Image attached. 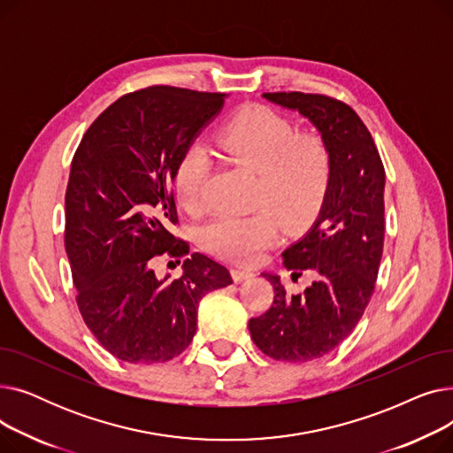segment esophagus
Instances as JSON below:
<instances>
[{
    "mask_svg": "<svg viewBox=\"0 0 453 453\" xmlns=\"http://www.w3.org/2000/svg\"><path fill=\"white\" fill-rule=\"evenodd\" d=\"M231 277H233L234 282H241V280H246V279L253 277V272L242 270V268H233V270H231Z\"/></svg>",
    "mask_w": 453,
    "mask_h": 453,
    "instance_id": "1",
    "label": "esophagus"
}]
</instances>
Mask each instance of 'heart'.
Masks as SVG:
<instances>
[{
    "label": "heart",
    "mask_w": 453,
    "mask_h": 453,
    "mask_svg": "<svg viewBox=\"0 0 453 453\" xmlns=\"http://www.w3.org/2000/svg\"><path fill=\"white\" fill-rule=\"evenodd\" d=\"M214 145L233 163L257 174L251 214H220L202 229L203 248L231 263L250 265L282 234V220L299 229L323 207L334 176V154L318 130L297 132L290 117L266 104H248L233 113L214 135ZM211 157L200 145L178 156L173 173L180 207L202 214L207 205Z\"/></svg>",
    "instance_id": "1"
}]
</instances>
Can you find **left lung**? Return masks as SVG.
<instances>
[{
    "mask_svg": "<svg viewBox=\"0 0 453 453\" xmlns=\"http://www.w3.org/2000/svg\"><path fill=\"white\" fill-rule=\"evenodd\" d=\"M265 97L297 110L328 139L334 176L319 219L282 253L292 279L316 280L290 296L277 275L272 308L250 319L253 343L280 362H308L334 350L362 319L384 251L386 171L371 132L347 103L323 93L273 91Z\"/></svg>",
    "mask_w": 453,
    "mask_h": 453,
    "instance_id": "left-lung-1",
    "label": "left lung"
}]
</instances>
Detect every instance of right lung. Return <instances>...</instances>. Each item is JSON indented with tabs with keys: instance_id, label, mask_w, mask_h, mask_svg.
<instances>
[{
	"instance_id": "right-lung-1",
	"label": "right lung",
	"mask_w": 453,
	"mask_h": 453,
	"mask_svg": "<svg viewBox=\"0 0 453 453\" xmlns=\"http://www.w3.org/2000/svg\"><path fill=\"white\" fill-rule=\"evenodd\" d=\"M222 103L224 93L176 86L130 91L95 119L71 161L64 244L77 304L123 362L181 354L196 334L200 299L233 282L226 266L171 233L174 165ZM161 254L184 258L180 280L155 277Z\"/></svg>"
}]
</instances>
